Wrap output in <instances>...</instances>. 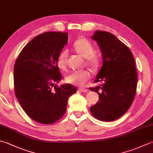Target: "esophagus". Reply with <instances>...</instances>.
<instances>
[{"mask_svg": "<svg viewBox=\"0 0 153 153\" xmlns=\"http://www.w3.org/2000/svg\"><path fill=\"white\" fill-rule=\"evenodd\" d=\"M78 90H79V91H81V92H84V93L88 92V89H83V88H79Z\"/></svg>", "mask_w": 153, "mask_h": 153, "instance_id": "1", "label": "esophagus"}]
</instances>
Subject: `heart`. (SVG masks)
I'll return each mask as SVG.
<instances>
[{"label": "heart", "mask_w": 153, "mask_h": 153, "mask_svg": "<svg viewBox=\"0 0 153 153\" xmlns=\"http://www.w3.org/2000/svg\"><path fill=\"white\" fill-rule=\"evenodd\" d=\"M74 48L76 52L80 56L87 59L88 64L92 68H96L99 62L100 58L94 53V48L93 44L85 38H80L75 41L74 43ZM68 58V52L63 50L59 53L57 58V65L61 69H65L66 67V62ZM90 79V74L87 70L73 71L65 78L66 82L71 85L83 86L85 83Z\"/></svg>", "instance_id": "obj_1"}]
</instances>
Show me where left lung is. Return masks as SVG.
<instances>
[{
  "label": "left lung",
  "mask_w": 153,
  "mask_h": 153,
  "mask_svg": "<svg viewBox=\"0 0 153 153\" xmlns=\"http://www.w3.org/2000/svg\"><path fill=\"white\" fill-rule=\"evenodd\" d=\"M91 38L100 48L103 65L94 81L101 84L89 88L99 95L90 111L99 120L112 121L127 111L135 96V62L128 48L110 32L97 30Z\"/></svg>",
  "instance_id": "8db88e82"
}]
</instances>
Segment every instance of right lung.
<instances>
[{
  "mask_svg": "<svg viewBox=\"0 0 153 153\" xmlns=\"http://www.w3.org/2000/svg\"><path fill=\"white\" fill-rule=\"evenodd\" d=\"M66 32H48L27 44L14 68L16 97L23 110L33 120L52 124L64 115L68 98L77 91L76 87L54 83L62 76L57 58L68 42Z\"/></svg>",
  "mask_w": 153,
  "mask_h": 153,
  "instance_id": "1",
  "label": "right lung"
}]
</instances>
